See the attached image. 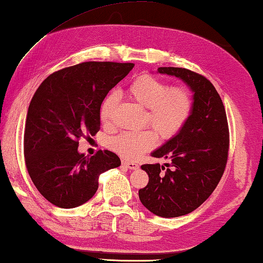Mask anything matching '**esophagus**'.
Returning <instances> with one entry per match:
<instances>
[{"label": "esophagus", "instance_id": "1", "mask_svg": "<svg viewBox=\"0 0 263 263\" xmlns=\"http://www.w3.org/2000/svg\"><path fill=\"white\" fill-rule=\"evenodd\" d=\"M122 163L126 166L127 169L130 170H136L139 168V165H138L136 162H128V161H122Z\"/></svg>", "mask_w": 263, "mask_h": 263}]
</instances>
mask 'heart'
Segmentation results:
<instances>
[{
	"mask_svg": "<svg viewBox=\"0 0 263 263\" xmlns=\"http://www.w3.org/2000/svg\"><path fill=\"white\" fill-rule=\"evenodd\" d=\"M126 92L133 101L147 109L146 123L163 140L171 139L177 135L192 111V99L187 90L181 87L170 88L168 84L153 76L144 74L138 77L128 85ZM116 104L115 93L108 94L104 98L99 111L101 123H110ZM155 142L156 136L149 130L125 131L110 138L108 146L124 159L136 160L152 149Z\"/></svg>",
	"mask_w": 263,
	"mask_h": 263,
	"instance_id": "heart-1",
	"label": "heart"
}]
</instances>
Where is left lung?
<instances>
[{"instance_id": "left-lung-1", "label": "left lung", "mask_w": 263, "mask_h": 263, "mask_svg": "<svg viewBox=\"0 0 263 263\" xmlns=\"http://www.w3.org/2000/svg\"><path fill=\"white\" fill-rule=\"evenodd\" d=\"M157 73L189 86L192 111L177 135L152 152L153 157L171 161L164 163L166 169L159 163L141 165L149 180L139 190V199L157 216L178 217L201 206L222 177L229 151L227 114L217 90L203 76L171 66L159 68Z\"/></svg>"}]
</instances>
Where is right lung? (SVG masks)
Here are the masks:
<instances>
[{
  "label": "right lung",
  "instance_id": "right-lung-1",
  "mask_svg": "<svg viewBox=\"0 0 263 263\" xmlns=\"http://www.w3.org/2000/svg\"><path fill=\"white\" fill-rule=\"evenodd\" d=\"M133 63L86 62L46 78L28 107L24 155L37 191L60 208L82 206L99 187L100 175L121 165L115 153L78 152L79 139L100 130L99 111L109 90Z\"/></svg>",
  "mask_w": 263,
  "mask_h": 263
}]
</instances>
